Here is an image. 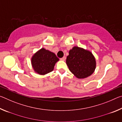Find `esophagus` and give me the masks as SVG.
<instances>
[{"instance_id": "esophagus-1", "label": "esophagus", "mask_w": 122, "mask_h": 122, "mask_svg": "<svg viewBox=\"0 0 122 122\" xmlns=\"http://www.w3.org/2000/svg\"><path fill=\"white\" fill-rule=\"evenodd\" d=\"M65 59H66V57L65 56H63V57H62V58L60 59V60H61V61H65Z\"/></svg>"}]
</instances>
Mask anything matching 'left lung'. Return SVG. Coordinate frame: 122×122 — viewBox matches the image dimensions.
<instances>
[{
	"instance_id": "8db88e82",
	"label": "left lung",
	"mask_w": 122,
	"mask_h": 122,
	"mask_svg": "<svg viewBox=\"0 0 122 122\" xmlns=\"http://www.w3.org/2000/svg\"><path fill=\"white\" fill-rule=\"evenodd\" d=\"M66 64L69 71L78 78L90 76L96 68V60L92 53L77 46L69 51Z\"/></svg>"
}]
</instances>
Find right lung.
Returning a JSON list of instances; mask_svg holds the SVG:
<instances>
[{
    "instance_id": "1",
    "label": "right lung",
    "mask_w": 122,
    "mask_h": 122,
    "mask_svg": "<svg viewBox=\"0 0 122 122\" xmlns=\"http://www.w3.org/2000/svg\"><path fill=\"white\" fill-rule=\"evenodd\" d=\"M59 60L54 53L42 48L33 55L31 63L36 73L44 75L53 71L55 63Z\"/></svg>"
}]
</instances>
